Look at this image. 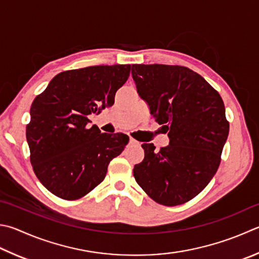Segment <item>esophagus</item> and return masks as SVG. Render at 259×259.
I'll return each mask as SVG.
<instances>
[{"instance_id":"1","label":"esophagus","mask_w":259,"mask_h":259,"mask_svg":"<svg viewBox=\"0 0 259 259\" xmlns=\"http://www.w3.org/2000/svg\"><path fill=\"white\" fill-rule=\"evenodd\" d=\"M129 143H130V144H138L137 140H135L134 138H131V137H130V139H129Z\"/></svg>"}]
</instances>
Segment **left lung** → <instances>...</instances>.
Here are the masks:
<instances>
[{"label":"left lung","instance_id":"1","mask_svg":"<svg viewBox=\"0 0 259 259\" xmlns=\"http://www.w3.org/2000/svg\"><path fill=\"white\" fill-rule=\"evenodd\" d=\"M131 73L139 96L170 138L158 152L154 144L142 145L145 157L135 165L134 177L156 203L185 204L220 166L230 128L222 97L182 65L133 64Z\"/></svg>","mask_w":259,"mask_h":259}]
</instances>
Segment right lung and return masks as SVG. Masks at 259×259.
<instances>
[{"mask_svg": "<svg viewBox=\"0 0 259 259\" xmlns=\"http://www.w3.org/2000/svg\"><path fill=\"white\" fill-rule=\"evenodd\" d=\"M130 64L68 70L52 79L30 107L26 137L30 163L41 185L65 200L82 198L104 180L110 162L129 137L101 134L88 115L114 104Z\"/></svg>", "mask_w": 259, "mask_h": 259, "instance_id": "obj_1", "label": "right lung"}]
</instances>
